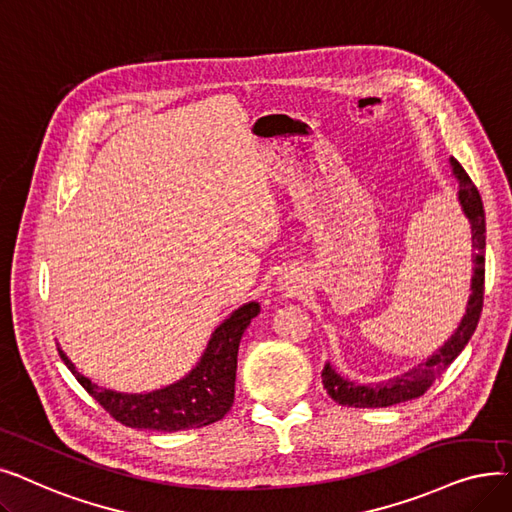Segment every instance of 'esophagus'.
Instances as JSON below:
<instances>
[{
    "label": "esophagus",
    "mask_w": 512,
    "mask_h": 512,
    "mask_svg": "<svg viewBox=\"0 0 512 512\" xmlns=\"http://www.w3.org/2000/svg\"><path fill=\"white\" fill-rule=\"evenodd\" d=\"M279 285H281V289H287V291H289V289H294V287H291V281H281Z\"/></svg>",
    "instance_id": "1"
}]
</instances>
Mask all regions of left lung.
Wrapping results in <instances>:
<instances>
[{"mask_svg":"<svg viewBox=\"0 0 512 512\" xmlns=\"http://www.w3.org/2000/svg\"><path fill=\"white\" fill-rule=\"evenodd\" d=\"M452 175L458 181V204L462 214L467 216L469 229H471V243L475 248L473 254V277H471V294L467 300V310L462 314V319L456 327V331L446 339L442 348H437L427 360H423L417 367L408 369L402 375H396L392 379L360 385L356 381H350L339 375L333 364L327 362L321 373L323 385L327 394L342 406H354V408H385L394 406L400 402L415 400L423 396L427 389L433 385V381L440 377L450 364L456 360V356L465 350L469 344L471 335L477 329L481 306H483V277H485V214H483V202L477 187L465 173V168L460 166L456 158H450Z\"/></svg>","mask_w":512,"mask_h":512,"instance_id":"1","label":"left lung"}]
</instances>
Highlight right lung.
I'll use <instances>...</instances> for the list:
<instances>
[{
	"label": "right lung",
	"instance_id": "obj_1",
	"mask_svg": "<svg viewBox=\"0 0 512 512\" xmlns=\"http://www.w3.org/2000/svg\"><path fill=\"white\" fill-rule=\"evenodd\" d=\"M258 312V302H248L233 310L212 331L196 367L179 381L152 389V392L129 394L97 385L77 371L62 348H58V352L77 381L123 425L150 431L206 427L221 421L233 406L239 342Z\"/></svg>",
	"mask_w": 512,
	"mask_h": 512
}]
</instances>
